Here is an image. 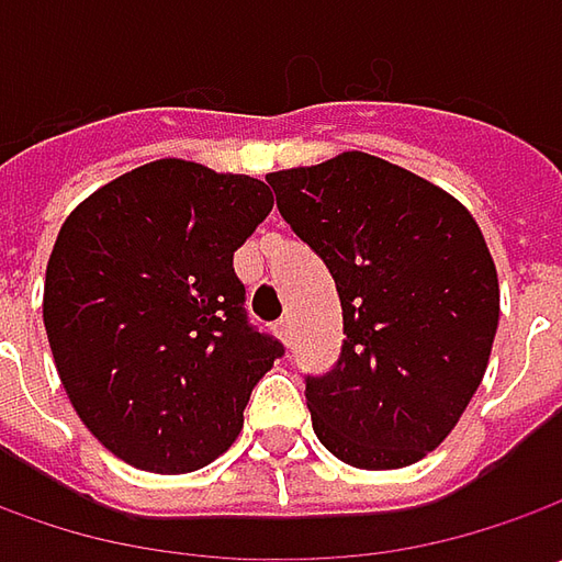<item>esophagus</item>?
Returning a JSON list of instances; mask_svg holds the SVG:
<instances>
[{
	"mask_svg": "<svg viewBox=\"0 0 562 562\" xmlns=\"http://www.w3.org/2000/svg\"><path fill=\"white\" fill-rule=\"evenodd\" d=\"M274 335L281 337L284 344H291V318H281V322L274 325Z\"/></svg>",
	"mask_w": 562,
	"mask_h": 562,
	"instance_id": "obj_1",
	"label": "esophagus"
}]
</instances>
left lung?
Listing matches in <instances>:
<instances>
[{"instance_id":"left-lung-1","label":"left lung","mask_w":562,"mask_h":562,"mask_svg":"<svg viewBox=\"0 0 562 562\" xmlns=\"http://www.w3.org/2000/svg\"><path fill=\"white\" fill-rule=\"evenodd\" d=\"M266 181L344 310L337 366L306 378L318 441L357 469L419 463L457 428L497 335L482 227L447 190L359 149Z\"/></svg>"}]
</instances>
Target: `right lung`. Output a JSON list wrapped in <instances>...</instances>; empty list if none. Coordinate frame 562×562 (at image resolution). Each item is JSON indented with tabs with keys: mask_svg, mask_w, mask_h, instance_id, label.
<instances>
[{
	"mask_svg": "<svg viewBox=\"0 0 562 562\" xmlns=\"http://www.w3.org/2000/svg\"><path fill=\"white\" fill-rule=\"evenodd\" d=\"M271 205L259 178L156 159L65 218L43 325L75 413L127 465L181 475L237 441L256 381L281 357L247 325L234 274Z\"/></svg>",
	"mask_w": 562,
	"mask_h": 562,
	"instance_id": "obj_1",
	"label": "right lung"
}]
</instances>
